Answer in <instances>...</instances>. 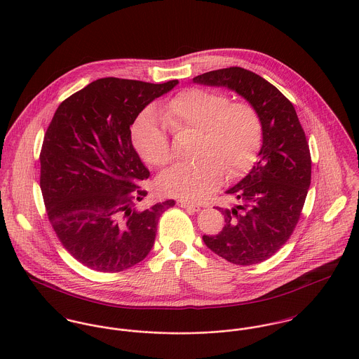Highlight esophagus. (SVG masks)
Returning a JSON list of instances; mask_svg holds the SVG:
<instances>
[{
	"mask_svg": "<svg viewBox=\"0 0 359 359\" xmlns=\"http://www.w3.org/2000/svg\"><path fill=\"white\" fill-rule=\"evenodd\" d=\"M177 205H180V207H184V208L194 210V211H201V205L191 203V202H187V201H178Z\"/></svg>",
	"mask_w": 359,
	"mask_h": 359,
	"instance_id": "obj_1",
	"label": "esophagus"
}]
</instances>
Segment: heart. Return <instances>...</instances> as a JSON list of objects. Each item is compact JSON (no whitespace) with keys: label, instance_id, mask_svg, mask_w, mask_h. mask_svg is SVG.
<instances>
[{"label":"heart","instance_id":"b5f03b06","mask_svg":"<svg viewBox=\"0 0 359 359\" xmlns=\"http://www.w3.org/2000/svg\"><path fill=\"white\" fill-rule=\"evenodd\" d=\"M140 114L131 128L133 144L141 157L154 167L172 158L167 127L174 133H199L196 161L180 163L164 171L158 189L170 198L198 202L215 191L226 175L233 178L246 171L261 145L262 127L256 107L249 102H229L217 91L188 88L160 109Z\"/></svg>","mask_w":359,"mask_h":359}]
</instances>
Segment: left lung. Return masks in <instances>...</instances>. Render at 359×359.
Here are the masks:
<instances>
[{
  "label": "left lung",
  "instance_id": "1",
  "mask_svg": "<svg viewBox=\"0 0 359 359\" xmlns=\"http://www.w3.org/2000/svg\"><path fill=\"white\" fill-rule=\"evenodd\" d=\"M194 83L225 87L256 107L262 147L250 172L226 191L238 201L224 214V228L203 235L205 246L236 265L258 264L273 256L292 236L311 184L306 133L292 102L271 83L242 67L207 72Z\"/></svg>",
  "mask_w": 359,
  "mask_h": 359
}]
</instances>
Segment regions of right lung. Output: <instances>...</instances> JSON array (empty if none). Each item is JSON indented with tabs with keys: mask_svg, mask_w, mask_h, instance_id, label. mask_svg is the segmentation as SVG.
I'll use <instances>...</instances> for the list:
<instances>
[{
	"mask_svg": "<svg viewBox=\"0 0 359 359\" xmlns=\"http://www.w3.org/2000/svg\"><path fill=\"white\" fill-rule=\"evenodd\" d=\"M178 84L104 77L59 104L47 128L40 187L63 248L100 272L124 271L152 250L160 215L174 201L141 208L149 177L131 141V126Z\"/></svg>",
	"mask_w": 359,
	"mask_h": 359,
	"instance_id": "add662e5",
	"label": "right lung"
}]
</instances>
